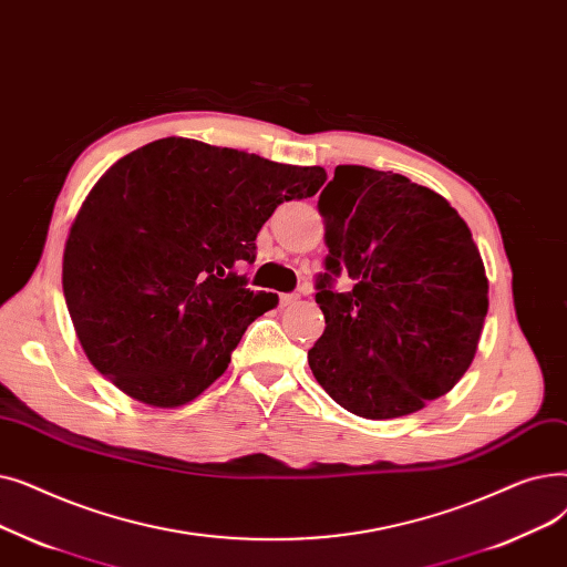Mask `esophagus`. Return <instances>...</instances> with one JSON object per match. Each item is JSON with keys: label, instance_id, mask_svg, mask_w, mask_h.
<instances>
[{"label": "esophagus", "instance_id": "1", "mask_svg": "<svg viewBox=\"0 0 567 567\" xmlns=\"http://www.w3.org/2000/svg\"><path fill=\"white\" fill-rule=\"evenodd\" d=\"M298 300H300V295H295V292H286V295H281V298H279L281 307H290V305H295Z\"/></svg>", "mask_w": 567, "mask_h": 567}]
</instances>
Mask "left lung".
Masks as SVG:
<instances>
[{"mask_svg": "<svg viewBox=\"0 0 567 567\" xmlns=\"http://www.w3.org/2000/svg\"><path fill=\"white\" fill-rule=\"evenodd\" d=\"M326 332L309 350L320 388L367 420L417 413L468 371L489 281L466 221L443 196L396 173L337 166L322 188ZM348 271L354 290H331Z\"/></svg>", "mask_w": 567, "mask_h": 567, "instance_id": "obj_1", "label": "left lung"}]
</instances>
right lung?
I'll list each match as a JSON object with an SVG mask.
<instances>
[{"label": "right lung", "mask_w": 567, "mask_h": 567, "mask_svg": "<svg viewBox=\"0 0 567 567\" xmlns=\"http://www.w3.org/2000/svg\"><path fill=\"white\" fill-rule=\"evenodd\" d=\"M320 166H288L192 138L122 156L71 224L62 286L99 373L154 409H177L228 369L241 334L279 305L237 262L284 200L311 198Z\"/></svg>", "instance_id": "1"}]
</instances>
